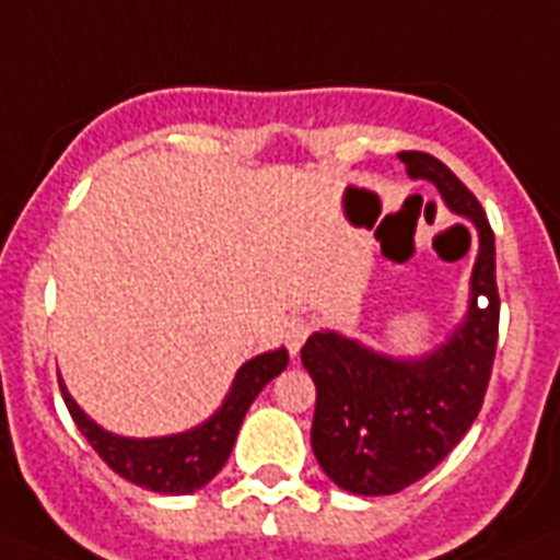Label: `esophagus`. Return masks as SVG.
<instances>
[{
    "label": "esophagus",
    "mask_w": 560,
    "mask_h": 560,
    "mask_svg": "<svg viewBox=\"0 0 560 560\" xmlns=\"http://www.w3.org/2000/svg\"><path fill=\"white\" fill-rule=\"evenodd\" d=\"M308 331H312V323L303 320V317H291L289 323H285V346H289L291 354L300 352V346L306 343Z\"/></svg>",
    "instance_id": "esophagus-1"
}]
</instances>
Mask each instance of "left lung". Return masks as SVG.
Wrapping results in <instances>:
<instances>
[{"instance_id":"8db88e82","label":"left lung","mask_w":560,"mask_h":560,"mask_svg":"<svg viewBox=\"0 0 560 560\" xmlns=\"http://www.w3.org/2000/svg\"><path fill=\"white\" fill-rule=\"evenodd\" d=\"M412 179H427L452 214L478 231L464 320L418 358L377 352L340 331H314L300 360L317 389L312 450L337 487L395 495L429 475L478 418L498 346L495 234L475 194L441 160L400 151Z\"/></svg>"}]
</instances>
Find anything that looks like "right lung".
<instances>
[{"label": "right lung", "mask_w": 560, "mask_h": 560, "mask_svg": "<svg viewBox=\"0 0 560 560\" xmlns=\"http://www.w3.org/2000/svg\"><path fill=\"white\" fill-rule=\"evenodd\" d=\"M285 366H289V352L283 346L246 360L234 374L229 395L217 406L214 415H208L202 423L186 432L160 438H125L108 432L82 412L62 377H59V389L77 429L119 478L160 495H191L223 469L248 406Z\"/></svg>", "instance_id": "add662e5"}]
</instances>
